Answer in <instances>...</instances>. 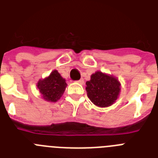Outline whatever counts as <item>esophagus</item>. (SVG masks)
Returning a JSON list of instances; mask_svg holds the SVG:
<instances>
[{"label":"esophagus","mask_w":158,"mask_h":158,"mask_svg":"<svg viewBox=\"0 0 158 158\" xmlns=\"http://www.w3.org/2000/svg\"><path fill=\"white\" fill-rule=\"evenodd\" d=\"M77 83H79V84H84V79H80L79 80H78V81H77Z\"/></svg>","instance_id":"esophagus-1"}]
</instances>
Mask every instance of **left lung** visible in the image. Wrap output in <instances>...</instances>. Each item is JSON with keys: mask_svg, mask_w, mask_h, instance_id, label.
Here are the masks:
<instances>
[{"mask_svg": "<svg viewBox=\"0 0 158 158\" xmlns=\"http://www.w3.org/2000/svg\"><path fill=\"white\" fill-rule=\"evenodd\" d=\"M88 98L95 106L108 107L115 102L120 93V83L116 77L96 71L86 82Z\"/></svg>", "mask_w": 158, "mask_h": 158, "instance_id": "1", "label": "left lung"}]
</instances>
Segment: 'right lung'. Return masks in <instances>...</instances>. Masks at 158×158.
Wrapping results in <instances>:
<instances>
[{"label": "right lung", "mask_w": 158, "mask_h": 158, "mask_svg": "<svg viewBox=\"0 0 158 158\" xmlns=\"http://www.w3.org/2000/svg\"><path fill=\"white\" fill-rule=\"evenodd\" d=\"M66 86L65 79L56 69L48 77L39 79L37 83V88L42 98L50 102H56L63 95Z\"/></svg>", "instance_id": "obj_1"}]
</instances>
